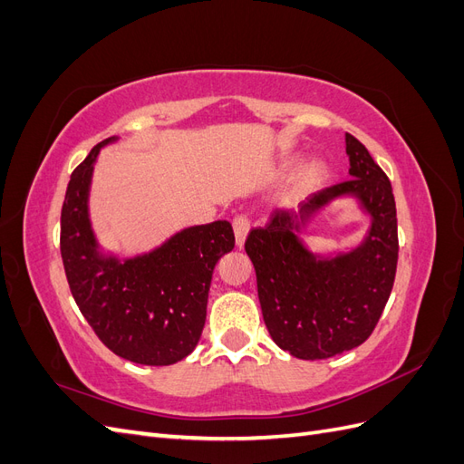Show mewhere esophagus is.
Segmentation results:
<instances>
[{
	"label": "esophagus",
	"instance_id": "esophagus-1",
	"mask_svg": "<svg viewBox=\"0 0 464 464\" xmlns=\"http://www.w3.org/2000/svg\"><path fill=\"white\" fill-rule=\"evenodd\" d=\"M232 227H234V234H236V246L242 247L246 242V236L249 232V220L246 215H236L232 218Z\"/></svg>",
	"mask_w": 464,
	"mask_h": 464
}]
</instances>
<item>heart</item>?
<instances>
[{"instance_id": "heart-1", "label": "heart", "mask_w": 464, "mask_h": 464, "mask_svg": "<svg viewBox=\"0 0 464 464\" xmlns=\"http://www.w3.org/2000/svg\"><path fill=\"white\" fill-rule=\"evenodd\" d=\"M323 176H325V170H323L321 164L305 166L302 174H300V178H298V188L300 189H314L321 184Z\"/></svg>"}]
</instances>
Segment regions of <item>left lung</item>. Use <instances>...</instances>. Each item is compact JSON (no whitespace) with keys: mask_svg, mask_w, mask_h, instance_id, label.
<instances>
[{"mask_svg":"<svg viewBox=\"0 0 464 464\" xmlns=\"http://www.w3.org/2000/svg\"><path fill=\"white\" fill-rule=\"evenodd\" d=\"M346 154L353 178L312 193L300 213L275 208L269 222L246 240L271 339L302 360H325L360 346L373 333L395 283L399 236L391 181L350 133ZM343 194H354L369 210L371 234L350 255L317 260L295 232L302 218Z\"/></svg>","mask_w":464,"mask_h":464,"instance_id":"8db88e82","label":"left lung"}]
</instances>
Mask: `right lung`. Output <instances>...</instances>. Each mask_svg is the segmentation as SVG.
<instances>
[{"label": "right lung", "mask_w": 464, "mask_h": 464, "mask_svg": "<svg viewBox=\"0 0 464 464\" xmlns=\"http://www.w3.org/2000/svg\"><path fill=\"white\" fill-rule=\"evenodd\" d=\"M111 141L116 137L98 143L67 184L60 234L65 276L81 314L111 353L143 366H170L201 339L210 278L234 249V230L217 220L181 230L141 257H104L87 201L96 154Z\"/></svg>", "instance_id": "obj_1"}]
</instances>
